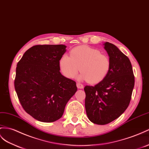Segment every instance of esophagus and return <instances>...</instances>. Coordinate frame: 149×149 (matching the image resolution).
<instances>
[{"mask_svg":"<svg viewBox=\"0 0 149 149\" xmlns=\"http://www.w3.org/2000/svg\"><path fill=\"white\" fill-rule=\"evenodd\" d=\"M77 87L79 89H83L84 88V86L82 84L79 83V82L77 83Z\"/></svg>","mask_w":149,"mask_h":149,"instance_id":"esophagus-1","label":"esophagus"}]
</instances>
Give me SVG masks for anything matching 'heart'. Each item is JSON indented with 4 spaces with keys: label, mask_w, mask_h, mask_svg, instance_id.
I'll return each mask as SVG.
<instances>
[{
    "label": "heart",
    "mask_w": 149,
    "mask_h": 149,
    "mask_svg": "<svg viewBox=\"0 0 149 149\" xmlns=\"http://www.w3.org/2000/svg\"><path fill=\"white\" fill-rule=\"evenodd\" d=\"M70 56L63 55L59 60V66L66 77L72 79L78 72L80 80H86L90 84H97L107 76L111 62L107 56L97 49L82 45L73 48Z\"/></svg>",
    "instance_id": "b5f03b06"
}]
</instances>
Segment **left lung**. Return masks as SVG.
Segmentation results:
<instances>
[{"label":"left lung","instance_id":"1","mask_svg":"<svg viewBox=\"0 0 149 149\" xmlns=\"http://www.w3.org/2000/svg\"><path fill=\"white\" fill-rule=\"evenodd\" d=\"M104 45L111 62L108 74L97 84L84 87L87 117L102 125L116 120L127 109L135 84L129 58L113 44L106 42Z\"/></svg>","mask_w":149,"mask_h":149}]
</instances>
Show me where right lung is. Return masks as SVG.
<instances>
[{
	"mask_svg": "<svg viewBox=\"0 0 149 149\" xmlns=\"http://www.w3.org/2000/svg\"><path fill=\"white\" fill-rule=\"evenodd\" d=\"M66 47L33 46L17 64L14 87L18 99L24 111L40 121L50 123L60 119L77 90L76 82L60 72L59 60Z\"/></svg>",
	"mask_w": 149,
	"mask_h": 149,
	"instance_id": "obj_1",
	"label": "right lung"
}]
</instances>
